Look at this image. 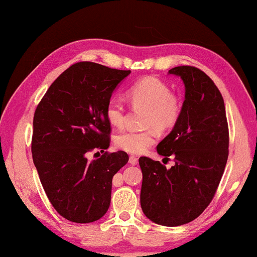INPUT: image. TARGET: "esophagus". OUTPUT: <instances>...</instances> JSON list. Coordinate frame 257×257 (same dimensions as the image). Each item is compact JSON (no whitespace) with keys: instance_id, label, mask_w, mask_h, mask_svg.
<instances>
[{"instance_id":"1","label":"esophagus","mask_w":257,"mask_h":257,"mask_svg":"<svg viewBox=\"0 0 257 257\" xmlns=\"http://www.w3.org/2000/svg\"><path fill=\"white\" fill-rule=\"evenodd\" d=\"M129 163L132 166H136L138 163V158L137 157H134V156H130L129 158Z\"/></svg>"}]
</instances>
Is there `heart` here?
Wrapping results in <instances>:
<instances>
[{
	"label": "heart",
	"mask_w": 257,
	"mask_h": 257,
	"mask_svg": "<svg viewBox=\"0 0 257 257\" xmlns=\"http://www.w3.org/2000/svg\"><path fill=\"white\" fill-rule=\"evenodd\" d=\"M127 95L134 107L146 109L144 124L149 128L144 132L122 130L114 137V145L129 154L140 155L155 144L156 130L167 133L176 127L182 114V101L157 77L140 79L130 87ZM106 118L114 127L124 123L125 109L119 98L112 97L107 102Z\"/></svg>",
	"instance_id": "1"
}]
</instances>
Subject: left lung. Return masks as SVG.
Here are the masks:
<instances>
[{
	"instance_id": "obj_1",
	"label": "left lung",
	"mask_w": 257,
	"mask_h": 257,
	"mask_svg": "<svg viewBox=\"0 0 257 257\" xmlns=\"http://www.w3.org/2000/svg\"><path fill=\"white\" fill-rule=\"evenodd\" d=\"M169 74L185 87L182 114L172 132L157 146L160 156L174 157L170 169L140 157L143 185L140 204L157 224L179 226L196 219L210 204L228 157V127L224 100L213 80L193 66Z\"/></svg>"
}]
</instances>
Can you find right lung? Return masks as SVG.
<instances>
[{
    "instance_id": "right-lung-1",
    "label": "right lung",
    "mask_w": 257,
    "mask_h": 257,
    "mask_svg": "<svg viewBox=\"0 0 257 257\" xmlns=\"http://www.w3.org/2000/svg\"><path fill=\"white\" fill-rule=\"evenodd\" d=\"M129 74L91 62L76 63L58 76L36 108L33 161L48 200L68 221H97L110 205L112 177L129 157L124 151H106L88 161L87 155L103 152L110 145L106 106Z\"/></svg>"
}]
</instances>
